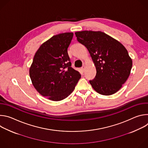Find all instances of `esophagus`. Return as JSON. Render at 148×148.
I'll list each match as a JSON object with an SVG mask.
<instances>
[{"instance_id":"34e87169","label":"esophagus","mask_w":148,"mask_h":148,"mask_svg":"<svg viewBox=\"0 0 148 148\" xmlns=\"http://www.w3.org/2000/svg\"><path fill=\"white\" fill-rule=\"evenodd\" d=\"M85 69H86V67L85 66H82V67H81V70H82V71H85Z\"/></svg>"}]
</instances>
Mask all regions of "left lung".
Segmentation results:
<instances>
[{"label": "left lung", "mask_w": 148, "mask_h": 148, "mask_svg": "<svg viewBox=\"0 0 148 148\" xmlns=\"http://www.w3.org/2000/svg\"><path fill=\"white\" fill-rule=\"evenodd\" d=\"M77 41L88 50L97 74L90 83L93 89L103 95L116 93L129 77L132 60L119 41L98 31L75 33Z\"/></svg>", "instance_id": "1"}]
</instances>
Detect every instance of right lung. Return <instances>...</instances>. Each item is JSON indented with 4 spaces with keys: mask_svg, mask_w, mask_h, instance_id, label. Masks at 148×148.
<instances>
[{
    "mask_svg": "<svg viewBox=\"0 0 148 148\" xmlns=\"http://www.w3.org/2000/svg\"><path fill=\"white\" fill-rule=\"evenodd\" d=\"M73 33L53 36L42 44L29 69L30 77L35 89L47 99L59 101L74 91L81 78L71 66L67 49Z\"/></svg>",
    "mask_w": 148,
    "mask_h": 148,
    "instance_id": "obj_1",
    "label": "right lung"
}]
</instances>
